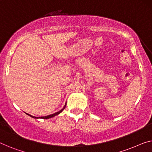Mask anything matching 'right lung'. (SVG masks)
<instances>
[{
    "label": "right lung",
    "mask_w": 152,
    "mask_h": 152,
    "mask_svg": "<svg viewBox=\"0 0 152 152\" xmlns=\"http://www.w3.org/2000/svg\"><path fill=\"white\" fill-rule=\"evenodd\" d=\"M66 103H65V105L64 106V107H63V108H62L60 111L56 112V113H53V114H51V115H47V116H43V117H35V116H33V115H30V114H28V113H26L28 115H29V116L31 117V118H35V119H39V118H41V119H50V118H53V117L57 115H58V114H60V113H61V112L65 109V107H66Z\"/></svg>",
    "instance_id": "add662e5"
}]
</instances>
